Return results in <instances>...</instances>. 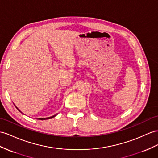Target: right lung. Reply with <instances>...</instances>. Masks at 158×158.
Segmentation results:
<instances>
[{
  "label": "right lung",
  "instance_id": "obj_1",
  "mask_svg": "<svg viewBox=\"0 0 158 158\" xmlns=\"http://www.w3.org/2000/svg\"><path fill=\"white\" fill-rule=\"evenodd\" d=\"M17 110L19 111H20L19 110V109L17 107ZM56 115H57V114H56ZM56 115H52V116H51V117H49V118H37L38 119H39V120H45V119H51V118H54V117H55Z\"/></svg>",
  "mask_w": 158,
  "mask_h": 158
}]
</instances>
